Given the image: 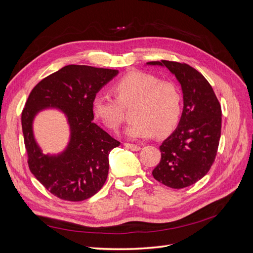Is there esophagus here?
<instances>
[{"instance_id": "esophagus-1", "label": "esophagus", "mask_w": 253, "mask_h": 253, "mask_svg": "<svg viewBox=\"0 0 253 253\" xmlns=\"http://www.w3.org/2000/svg\"><path fill=\"white\" fill-rule=\"evenodd\" d=\"M125 147H126V149L132 150V151H139V150L141 149V148L139 147V145L134 144V143H125Z\"/></svg>"}]
</instances>
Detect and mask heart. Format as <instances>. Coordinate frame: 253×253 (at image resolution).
Instances as JSON below:
<instances>
[{
    "instance_id": "obj_1",
    "label": "heart",
    "mask_w": 253,
    "mask_h": 253,
    "mask_svg": "<svg viewBox=\"0 0 253 253\" xmlns=\"http://www.w3.org/2000/svg\"><path fill=\"white\" fill-rule=\"evenodd\" d=\"M118 99L97 94L91 101V110L97 119L110 129L116 131L125 119L124 106L135 103V121L125 131L132 139L150 138L166 135L177 126L181 114V95L178 87L169 81H160L155 76L133 72L113 85Z\"/></svg>"
}]
</instances>
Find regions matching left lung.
<instances>
[{
  "mask_svg": "<svg viewBox=\"0 0 253 253\" xmlns=\"http://www.w3.org/2000/svg\"><path fill=\"white\" fill-rule=\"evenodd\" d=\"M145 65L170 71L182 91L183 109L175 131L159 147L162 158L152 174L173 189L193 185L208 173L220 138L221 109L209 82L193 67L173 61H151Z\"/></svg>",
  "mask_w": 253,
  "mask_h": 253,
  "instance_id": "obj_1",
  "label": "left lung"
}]
</instances>
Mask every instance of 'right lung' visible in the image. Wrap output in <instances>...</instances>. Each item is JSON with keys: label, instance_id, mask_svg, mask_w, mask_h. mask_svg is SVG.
I'll return each instance as SVG.
<instances>
[{"label": "right lung", "instance_id": "add662e5", "mask_svg": "<svg viewBox=\"0 0 253 253\" xmlns=\"http://www.w3.org/2000/svg\"><path fill=\"white\" fill-rule=\"evenodd\" d=\"M118 73L109 68L66 65L40 81L29 94L22 112L29 169L61 200H87L108 178L109 154L120 142L93 122L91 101ZM46 109L62 112L70 128L67 147L57 155H43L33 133L35 116Z\"/></svg>", "mask_w": 253, "mask_h": 253}]
</instances>
